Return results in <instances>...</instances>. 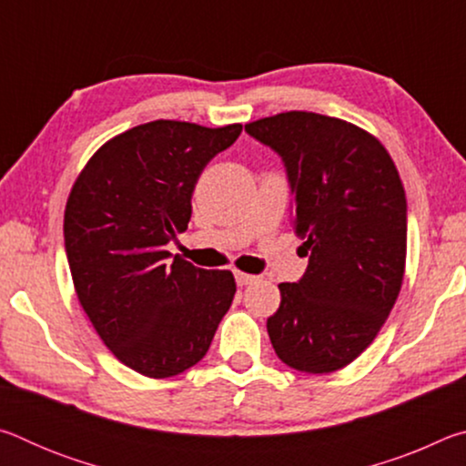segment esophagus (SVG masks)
I'll return each instance as SVG.
<instances>
[{
  "label": "esophagus",
  "instance_id": "esophagus-1",
  "mask_svg": "<svg viewBox=\"0 0 466 466\" xmlns=\"http://www.w3.org/2000/svg\"><path fill=\"white\" fill-rule=\"evenodd\" d=\"M234 278H236V283H238V286H248V283H252V281L257 279L255 275L244 273V271H240V269H236V271H234Z\"/></svg>",
  "mask_w": 466,
  "mask_h": 466
}]
</instances>
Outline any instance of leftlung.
Here are the masks:
<instances>
[{
  "instance_id": "obj_1",
  "label": "left lung",
  "mask_w": 466,
  "mask_h": 466,
  "mask_svg": "<svg viewBox=\"0 0 466 466\" xmlns=\"http://www.w3.org/2000/svg\"><path fill=\"white\" fill-rule=\"evenodd\" d=\"M244 129L286 162L309 255L302 279L279 283V309L267 319L271 345L299 372H335L374 341L403 286L399 170L380 139L337 116L288 110Z\"/></svg>"
}]
</instances>
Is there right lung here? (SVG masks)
<instances>
[{"label": "right lung", "mask_w": 466, "mask_h": 466, "mask_svg": "<svg viewBox=\"0 0 466 466\" xmlns=\"http://www.w3.org/2000/svg\"><path fill=\"white\" fill-rule=\"evenodd\" d=\"M240 131L137 125L102 144L69 191L63 236L77 299L110 353L147 378L195 366L234 299L232 271L170 261L167 244L187 230L203 168Z\"/></svg>", "instance_id": "right-lung-1"}]
</instances>
